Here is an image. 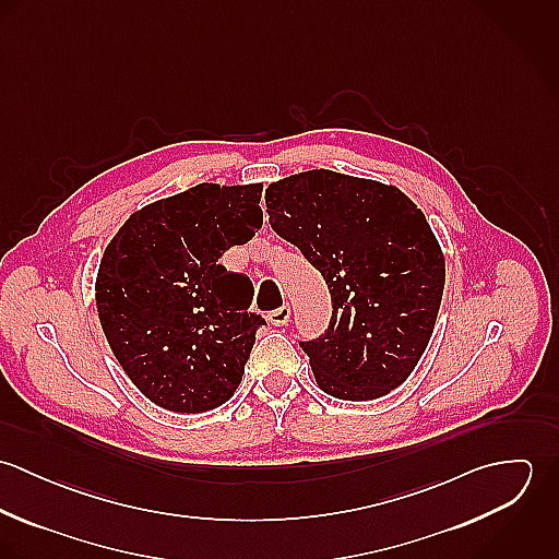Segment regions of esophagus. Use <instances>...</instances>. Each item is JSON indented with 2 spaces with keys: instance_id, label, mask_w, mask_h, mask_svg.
<instances>
[{
  "instance_id": "1",
  "label": "esophagus",
  "mask_w": 559,
  "mask_h": 559,
  "mask_svg": "<svg viewBox=\"0 0 559 559\" xmlns=\"http://www.w3.org/2000/svg\"><path fill=\"white\" fill-rule=\"evenodd\" d=\"M266 319H269V322H271L273 326H284V324H288V320H290V306H282V308L269 312Z\"/></svg>"
}]
</instances>
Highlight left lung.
Listing matches in <instances>:
<instances>
[{"label": "left lung", "instance_id": "8db88e82", "mask_svg": "<svg viewBox=\"0 0 559 559\" xmlns=\"http://www.w3.org/2000/svg\"><path fill=\"white\" fill-rule=\"evenodd\" d=\"M271 228L331 293L324 335L301 342L320 390L374 400L402 385L432 335L445 260L424 213L394 185L310 169L271 182Z\"/></svg>", "mask_w": 559, "mask_h": 559}]
</instances>
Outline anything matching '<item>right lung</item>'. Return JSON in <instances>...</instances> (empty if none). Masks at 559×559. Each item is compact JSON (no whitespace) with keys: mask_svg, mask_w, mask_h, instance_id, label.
<instances>
[{"mask_svg":"<svg viewBox=\"0 0 559 559\" xmlns=\"http://www.w3.org/2000/svg\"><path fill=\"white\" fill-rule=\"evenodd\" d=\"M262 185H195L135 211L96 275L105 337L133 385L176 413L233 399L264 319L219 258L262 226Z\"/></svg>","mask_w":559,"mask_h":559,"instance_id":"add662e5","label":"right lung"}]
</instances>
